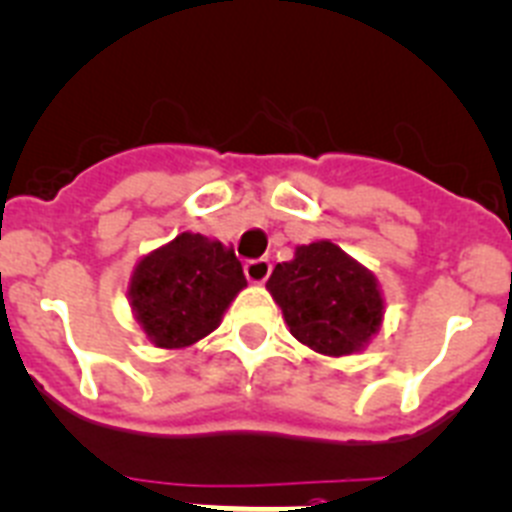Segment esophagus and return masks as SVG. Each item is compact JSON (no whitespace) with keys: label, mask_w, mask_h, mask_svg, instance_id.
I'll return each mask as SVG.
<instances>
[{"label":"esophagus","mask_w":512,"mask_h":512,"mask_svg":"<svg viewBox=\"0 0 512 512\" xmlns=\"http://www.w3.org/2000/svg\"><path fill=\"white\" fill-rule=\"evenodd\" d=\"M245 275L250 283H265L270 278V260L265 257H257V260L245 262Z\"/></svg>","instance_id":"obj_1"}]
</instances>
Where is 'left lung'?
<instances>
[{
    "label": "left lung",
    "instance_id": "obj_1",
    "mask_svg": "<svg viewBox=\"0 0 512 512\" xmlns=\"http://www.w3.org/2000/svg\"><path fill=\"white\" fill-rule=\"evenodd\" d=\"M267 290L283 308L290 334L331 357L365 347L382 319L372 273L331 242L298 247L296 260L275 265Z\"/></svg>",
    "mask_w": 512,
    "mask_h": 512
}]
</instances>
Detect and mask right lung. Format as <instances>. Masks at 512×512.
<instances>
[{
	"instance_id": "add662e5",
	"label": "right lung",
	"mask_w": 512,
	"mask_h": 512,
	"mask_svg": "<svg viewBox=\"0 0 512 512\" xmlns=\"http://www.w3.org/2000/svg\"><path fill=\"white\" fill-rule=\"evenodd\" d=\"M245 285L234 250L183 232L137 265L130 301L158 347L181 349L211 334Z\"/></svg>"
}]
</instances>
